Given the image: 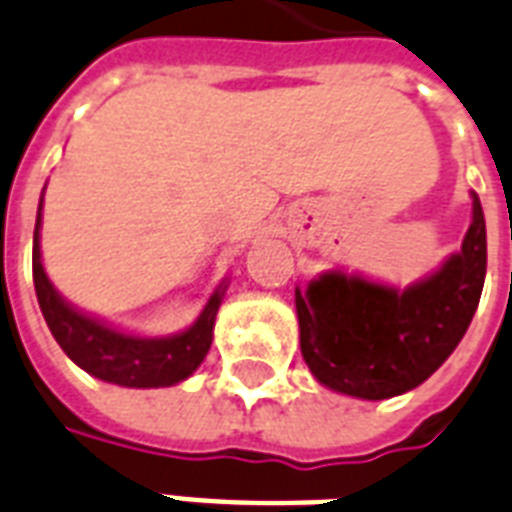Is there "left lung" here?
Returning a JSON list of instances; mask_svg holds the SVG:
<instances>
[{
	"label": "left lung",
	"instance_id": "8db88e82",
	"mask_svg": "<svg viewBox=\"0 0 512 512\" xmlns=\"http://www.w3.org/2000/svg\"><path fill=\"white\" fill-rule=\"evenodd\" d=\"M486 221L473 192L462 251L425 280L395 288L347 272H323L296 288L304 363L328 390L384 400L425 382L457 350L481 301Z\"/></svg>",
	"mask_w": 512,
	"mask_h": 512
}]
</instances>
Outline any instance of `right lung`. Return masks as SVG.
<instances>
[{"instance_id":"obj_1","label":"right lung","mask_w":512,"mask_h":512,"mask_svg":"<svg viewBox=\"0 0 512 512\" xmlns=\"http://www.w3.org/2000/svg\"><path fill=\"white\" fill-rule=\"evenodd\" d=\"M39 227H42V202L34 227V288H37L39 310L45 315L47 328L61 344V350L77 363L82 371L95 379L120 384V387H170L184 382L186 376L197 371L213 342V323L221 307L227 280L213 291L208 304L202 307L200 318L192 326L173 336H133L117 328L106 326L104 320H95L77 307H71L61 293L55 291L39 251Z\"/></svg>"}]
</instances>
